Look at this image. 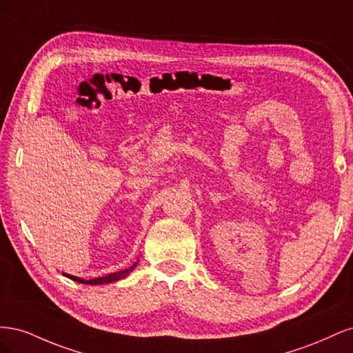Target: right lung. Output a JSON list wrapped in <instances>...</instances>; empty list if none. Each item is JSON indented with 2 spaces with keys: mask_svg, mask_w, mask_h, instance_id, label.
I'll list each match as a JSON object with an SVG mask.
<instances>
[{
  "mask_svg": "<svg viewBox=\"0 0 353 353\" xmlns=\"http://www.w3.org/2000/svg\"><path fill=\"white\" fill-rule=\"evenodd\" d=\"M138 261H140V259H138ZM138 261L132 266H130V268L122 270V271H117V272H112V274H108V275H104V276H99V279H92V280H83V279H79V276H74V275H70V274H66V272H63V275H66L68 279H70L73 281H78L81 284H90V285L109 284V283H114V281H119V280L126 279V276L130 275L137 268Z\"/></svg>",
  "mask_w": 353,
  "mask_h": 353,
  "instance_id": "obj_1",
  "label": "right lung"
}]
</instances>
